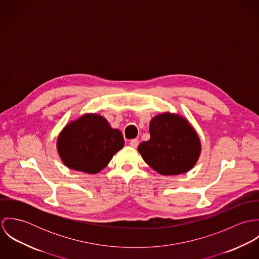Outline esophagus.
I'll return each mask as SVG.
<instances>
[{
	"mask_svg": "<svg viewBox=\"0 0 259 259\" xmlns=\"http://www.w3.org/2000/svg\"><path fill=\"white\" fill-rule=\"evenodd\" d=\"M130 146L133 147V148H138V146H139V140H138V139L132 140V141L130 142Z\"/></svg>",
	"mask_w": 259,
	"mask_h": 259,
	"instance_id": "34e87169",
	"label": "esophagus"
}]
</instances>
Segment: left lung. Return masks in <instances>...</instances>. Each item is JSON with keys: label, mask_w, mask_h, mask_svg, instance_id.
Segmentation results:
<instances>
[{"label": "left lung", "mask_w": 259, "mask_h": 259, "mask_svg": "<svg viewBox=\"0 0 259 259\" xmlns=\"http://www.w3.org/2000/svg\"><path fill=\"white\" fill-rule=\"evenodd\" d=\"M150 139L139 146L144 160L163 176L180 175L195 164L200 142L184 117L171 113L154 116L149 123Z\"/></svg>", "instance_id": "1"}]
</instances>
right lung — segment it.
<instances>
[{
  "label": "right lung",
  "instance_id": "add662e5",
  "mask_svg": "<svg viewBox=\"0 0 259 259\" xmlns=\"http://www.w3.org/2000/svg\"><path fill=\"white\" fill-rule=\"evenodd\" d=\"M123 145L120 131L111 128L105 117L91 113L64 128L58 139V151L70 168L97 174L108 165Z\"/></svg>",
  "mask_w": 259,
  "mask_h": 259
}]
</instances>
